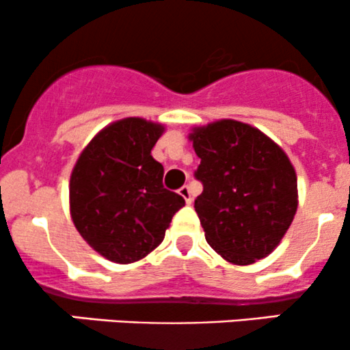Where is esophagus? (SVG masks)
I'll return each instance as SVG.
<instances>
[{"instance_id":"34e87169","label":"esophagus","mask_w":350,"mask_h":350,"mask_svg":"<svg viewBox=\"0 0 350 350\" xmlns=\"http://www.w3.org/2000/svg\"><path fill=\"white\" fill-rule=\"evenodd\" d=\"M179 194L183 196L184 200H186L187 204L192 202V192H191V187H189V186H183V187H180V189H179Z\"/></svg>"}]
</instances>
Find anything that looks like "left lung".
Returning a JSON list of instances; mask_svg holds the SVG:
<instances>
[{"mask_svg":"<svg viewBox=\"0 0 350 350\" xmlns=\"http://www.w3.org/2000/svg\"><path fill=\"white\" fill-rule=\"evenodd\" d=\"M200 158L194 207L206 240L227 262L250 265L270 255L298 207L293 164L276 143L247 123L220 120L196 128Z\"/></svg>","mask_w":350,"mask_h":350,"instance_id":"obj_1","label":"left lung"}]
</instances>
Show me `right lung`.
<instances>
[{
    "instance_id": "1",
    "label": "right lung",
    "mask_w": 350,
    "mask_h": 350,
    "mask_svg": "<svg viewBox=\"0 0 350 350\" xmlns=\"http://www.w3.org/2000/svg\"><path fill=\"white\" fill-rule=\"evenodd\" d=\"M164 128L124 118L88 143L70 176V214L79 234L115 263H133L163 242L184 199L163 186L151 150Z\"/></svg>"
}]
</instances>
